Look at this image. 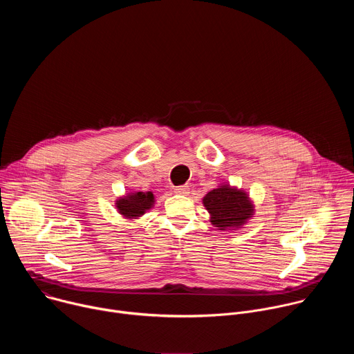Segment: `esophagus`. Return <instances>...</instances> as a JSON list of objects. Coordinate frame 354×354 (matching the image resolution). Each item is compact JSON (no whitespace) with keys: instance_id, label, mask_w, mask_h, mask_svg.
Wrapping results in <instances>:
<instances>
[{"instance_id":"34e87169","label":"esophagus","mask_w":354,"mask_h":354,"mask_svg":"<svg viewBox=\"0 0 354 354\" xmlns=\"http://www.w3.org/2000/svg\"><path fill=\"white\" fill-rule=\"evenodd\" d=\"M174 192H175V193H178V194H187V193H189V186H187V185L176 186V187L174 189Z\"/></svg>"}]
</instances>
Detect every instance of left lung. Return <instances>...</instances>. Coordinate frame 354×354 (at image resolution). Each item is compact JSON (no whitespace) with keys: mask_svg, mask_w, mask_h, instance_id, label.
Here are the masks:
<instances>
[{"mask_svg":"<svg viewBox=\"0 0 354 354\" xmlns=\"http://www.w3.org/2000/svg\"><path fill=\"white\" fill-rule=\"evenodd\" d=\"M203 203L212 214V223L220 230L239 227L254 213L246 194L228 186L209 192L203 198Z\"/></svg>","mask_w":354,"mask_h":354,"instance_id":"8db88e82","label":"left lung"}]
</instances>
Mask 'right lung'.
<instances>
[{"label":"right lung","instance_id":"obj_1","mask_svg":"<svg viewBox=\"0 0 354 354\" xmlns=\"http://www.w3.org/2000/svg\"><path fill=\"white\" fill-rule=\"evenodd\" d=\"M118 209L124 217L133 218L144 214L145 210L154 205V194L151 192H136L118 200Z\"/></svg>","mask_w":354,"mask_h":354}]
</instances>
